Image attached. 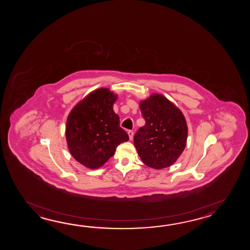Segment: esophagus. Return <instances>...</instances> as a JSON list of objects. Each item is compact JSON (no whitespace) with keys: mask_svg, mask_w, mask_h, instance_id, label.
<instances>
[{"mask_svg":"<svg viewBox=\"0 0 250 250\" xmlns=\"http://www.w3.org/2000/svg\"><path fill=\"white\" fill-rule=\"evenodd\" d=\"M127 134H128L129 139H132L133 136H134V132H133L132 130H128V131H127Z\"/></svg>","mask_w":250,"mask_h":250,"instance_id":"esophagus-1","label":"esophagus"}]
</instances>
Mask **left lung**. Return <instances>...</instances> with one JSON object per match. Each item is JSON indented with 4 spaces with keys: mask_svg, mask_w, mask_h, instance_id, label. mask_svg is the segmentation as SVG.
<instances>
[{
    "mask_svg": "<svg viewBox=\"0 0 250 250\" xmlns=\"http://www.w3.org/2000/svg\"><path fill=\"white\" fill-rule=\"evenodd\" d=\"M146 124L134 136V145L144 164L164 169L175 163L186 146L188 127L182 112L162 95L140 103Z\"/></svg>",
    "mask_w": 250,
    "mask_h": 250,
    "instance_id": "1",
    "label": "left lung"
}]
</instances>
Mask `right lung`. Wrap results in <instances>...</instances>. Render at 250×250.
<instances>
[{
    "instance_id": "1",
    "label": "right lung",
    "mask_w": 250,
    "mask_h": 250,
    "mask_svg": "<svg viewBox=\"0 0 250 250\" xmlns=\"http://www.w3.org/2000/svg\"><path fill=\"white\" fill-rule=\"evenodd\" d=\"M116 99L117 96L107 88L96 89L69 113L66 126L69 152L87 168L101 167L120 144L128 140L112 109Z\"/></svg>"
}]
</instances>
